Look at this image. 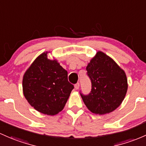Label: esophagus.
I'll return each mask as SVG.
<instances>
[{
    "label": "esophagus",
    "instance_id": "esophagus-1",
    "mask_svg": "<svg viewBox=\"0 0 146 146\" xmlns=\"http://www.w3.org/2000/svg\"><path fill=\"white\" fill-rule=\"evenodd\" d=\"M79 88H80V83L79 82L76 83V84H75V89H76V90H78V89H79Z\"/></svg>",
    "mask_w": 146,
    "mask_h": 146
}]
</instances>
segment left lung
<instances>
[{
  "label": "left lung",
  "mask_w": 146,
  "mask_h": 146,
  "mask_svg": "<svg viewBox=\"0 0 146 146\" xmlns=\"http://www.w3.org/2000/svg\"><path fill=\"white\" fill-rule=\"evenodd\" d=\"M91 82L87 95L80 93L84 104L92 113L105 114L120 106L127 91L125 73L111 57L98 51L86 66Z\"/></svg>",
  "instance_id": "1"
}]
</instances>
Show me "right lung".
Here are the masks:
<instances>
[{"label":"right lung","instance_id":"obj_1","mask_svg":"<svg viewBox=\"0 0 146 146\" xmlns=\"http://www.w3.org/2000/svg\"><path fill=\"white\" fill-rule=\"evenodd\" d=\"M48 52L35 60L23 78L24 96L30 105L44 114H57L64 107L74 86L68 73L57 60L48 58Z\"/></svg>","mask_w":146,"mask_h":146}]
</instances>
